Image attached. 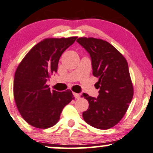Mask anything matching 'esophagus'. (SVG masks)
Wrapping results in <instances>:
<instances>
[{
	"instance_id": "34e87169",
	"label": "esophagus",
	"mask_w": 153,
	"mask_h": 153,
	"mask_svg": "<svg viewBox=\"0 0 153 153\" xmlns=\"http://www.w3.org/2000/svg\"><path fill=\"white\" fill-rule=\"evenodd\" d=\"M73 96H74L75 98H76V99H79V98L80 97V94L78 93H73Z\"/></svg>"
}]
</instances>
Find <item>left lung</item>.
I'll list each match as a JSON object with an SVG mask.
<instances>
[{
  "instance_id": "8db88e82",
  "label": "left lung",
  "mask_w": 153,
  "mask_h": 153,
  "mask_svg": "<svg viewBox=\"0 0 153 153\" xmlns=\"http://www.w3.org/2000/svg\"><path fill=\"white\" fill-rule=\"evenodd\" d=\"M77 42L88 52L92 74L99 78L97 98L83 93L89 102L82 113L85 121L102 130L114 126L121 121L132 100L133 88L126 60L109 42L100 39L80 37Z\"/></svg>"
}]
</instances>
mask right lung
Here are the masks:
<instances>
[{"instance_id": "right-lung-1", "label": "right lung", "mask_w": 153, "mask_h": 153, "mask_svg": "<svg viewBox=\"0 0 153 153\" xmlns=\"http://www.w3.org/2000/svg\"><path fill=\"white\" fill-rule=\"evenodd\" d=\"M76 39H45L28 52L17 67L13 85L15 101L21 116L32 126H53L63 107L73 99L69 90L51 92L46 82L57 72L60 57Z\"/></svg>"}]
</instances>
